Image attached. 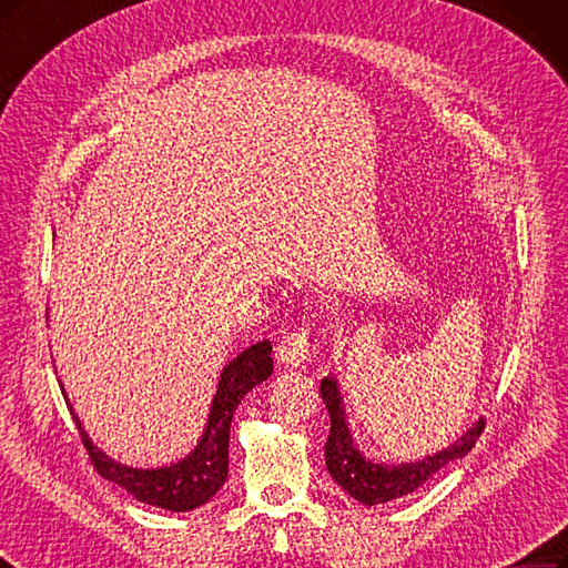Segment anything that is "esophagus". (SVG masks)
I'll use <instances>...</instances> for the list:
<instances>
[{"label": "esophagus", "mask_w": 568, "mask_h": 568, "mask_svg": "<svg viewBox=\"0 0 568 568\" xmlns=\"http://www.w3.org/2000/svg\"><path fill=\"white\" fill-rule=\"evenodd\" d=\"M310 347V341H307V334L303 328H296L291 331V334H286L280 345H277V359L284 364V366H291V368H298L301 364H305L307 359V349Z\"/></svg>", "instance_id": "esophagus-1"}]
</instances>
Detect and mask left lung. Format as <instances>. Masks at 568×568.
I'll return each mask as SVG.
<instances>
[{
  "instance_id": "left-lung-1",
  "label": "left lung",
  "mask_w": 568,
  "mask_h": 568,
  "mask_svg": "<svg viewBox=\"0 0 568 568\" xmlns=\"http://www.w3.org/2000/svg\"><path fill=\"white\" fill-rule=\"evenodd\" d=\"M320 393L331 418V433L324 444L326 470L343 491H347L362 505H383L418 491V488H423L437 473H442L448 463L460 460L470 454L484 429V418H479L473 427H467L454 444H448L433 456L397 465L378 463L371 460L362 452L355 437H352L338 378H322Z\"/></svg>"
}]
</instances>
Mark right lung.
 I'll return each mask as SVG.
<instances>
[{"label": "right lung", "instance_id": "obj_1", "mask_svg": "<svg viewBox=\"0 0 568 568\" xmlns=\"http://www.w3.org/2000/svg\"><path fill=\"white\" fill-rule=\"evenodd\" d=\"M272 343L261 341L256 345L240 352L221 371L216 395L211 399L209 418L204 433L197 439V446L187 456L175 463L160 467H131L110 458L103 448H98L80 418L72 410V404L61 385V393L70 406L77 429L91 456V463L98 475L122 486L126 494L145 505L162 507L169 513H190L200 505L209 503L219 494V488L227 479V446H230V425L240 402L253 387L261 385L272 376Z\"/></svg>", "mask_w": 568, "mask_h": 568}]
</instances>
